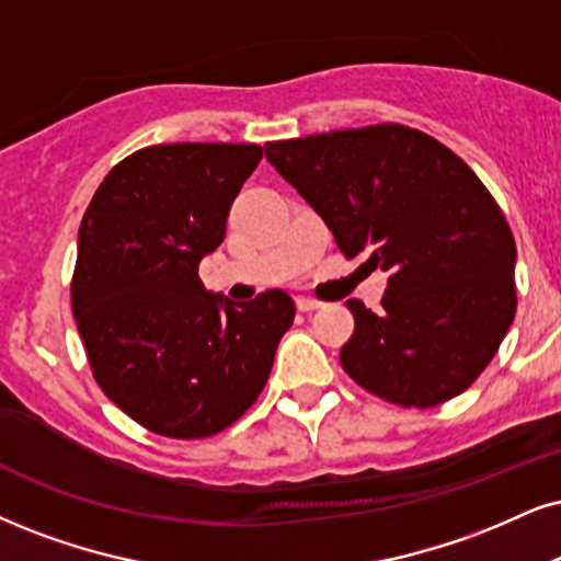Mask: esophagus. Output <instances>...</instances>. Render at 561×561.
I'll return each mask as SVG.
<instances>
[{
    "instance_id": "esophagus-1",
    "label": "esophagus",
    "mask_w": 561,
    "mask_h": 561,
    "mask_svg": "<svg viewBox=\"0 0 561 561\" xmlns=\"http://www.w3.org/2000/svg\"><path fill=\"white\" fill-rule=\"evenodd\" d=\"M296 307H299V312H314V309L322 307V301L309 299V296H296Z\"/></svg>"
}]
</instances>
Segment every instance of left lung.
<instances>
[{
  "label": "left lung",
  "instance_id": "8db88e82",
  "mask_svg": "<svg viewBox=\"0 0 561 561\" xmlns=\"http://www.w3.org/2000/svg\"><path fill=\"white\" fill-rule=\"evenodd\" d=\"M345 257L382 267V312L348 301L351 379L405 408L460 396L515 320V239L500 205L453 150L403 124L265 145Z\"/></svg>",
  "mask_w": 561,
  "mask_h": 561
}]
</instances>
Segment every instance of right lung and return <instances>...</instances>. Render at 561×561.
Returning a JSON list of instances; mask_svg holds the SVG:
<instances>
[{
    "label": "right lung",
    "instance_id": "add662e5",
    "mask_svg": "<svg viewBox=\"0 0 561 561\" xmlns=\"http://www.w3.org/2000/svg\"><path fill=\"white\" fill-rule=\"evenodd\" d=\"M260 145H150L103 179L78 233L72 314L101 390L150 432L203 439L257 400L296 307L233 304L197 270L224 241Z\"/></svg>",
    "mask_w": 561,
    "mask_h": 561
}]
</instances>
